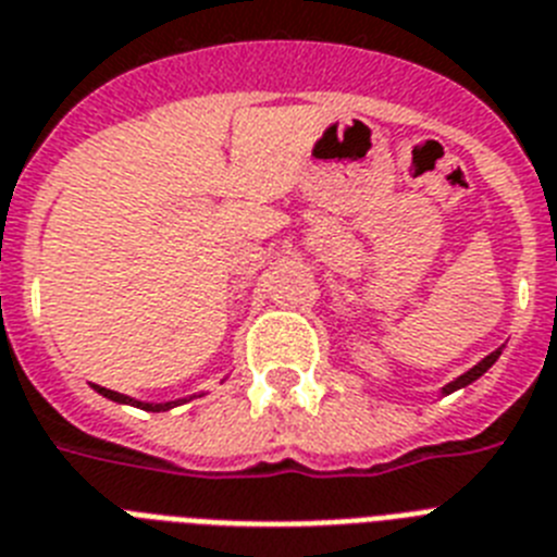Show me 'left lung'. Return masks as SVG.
Segmentation results:
<instances>
[{
	"label": "left lung",
	"instance_id": "left-lung-1",
	"mask_svg": "<svg viewBox=\"0 0 557 557\" xmlns=\"http://www.w3.org/2000/svg\"><path fill=\"white\" fill-rule=\"evenodd\" d=\"M502 348H504V345H502ZM502 348H495L493 354H487V357L481 359L479 366H473V368H470V371H465V373H461V376H456V380H453V382H447V385L442 387V394H445V396L453 394V391H459V387H467V385H470V382H475V380H479V376H484V373H487L490 368L495 366V359L502 357Z\"/></svg>",
	"mask_w": 557,
	"mask_h": 557
}]
</instances>
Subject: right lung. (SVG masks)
Instances as JSON below:
<instances>
[{"instance_id":"right-lung-1","label":"right lung","mask_w":557,"mask_h":557,"mask_svg":"<svg viewBox=\"0 0 557 557\" xmlns=\"http://www.w3.org/2000/svg\"><path fill=\"white\" fill-rule=\"evenodd\" d=\"M92 391L104 396V399L119 401V405H133V408L149 410V413H163V410L177 408V405H184V401L195 399V396H189V399H175V401H141V399H133V396H124V394H119V391H110V387H101V385H92Z\"/></svg>"}]
</instances>
